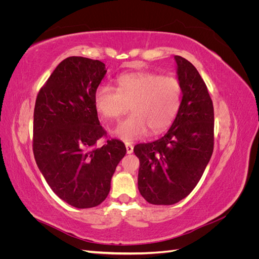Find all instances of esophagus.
<instances>
[{
	"mask_svg": "<svg viewBox=\"0 0 259 259\" xmlns=\"http://www.w3.org/2000/svg\"><path fill=\"white\" fill-rule=\"evenodd\" d=\"M125 147H126V152L128 153V154H131V153H133V151H134V146H133L132 144H125Z\"/></svg>",
	"mask_w": 259,
	"mask_h": 259,
	"instance_id": "obj_1",
	"label": "esophagus"
}]
</instances>
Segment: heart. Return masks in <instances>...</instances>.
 <instances>
[{
  "label": "heart",
  "mask_w": 259,
  "mask_h": 259,
  "mask_svg": "<svg viewBox=\"0 0 259 259\" xmlns=\"http://www.w3.org/2000/svg\"><path fill=\"white\" fill-rule=\"evenodd\" d=\"M182 84L173 76L153 72H131L116 79V89L99 85L94 93V105L105 120H117L131 106L133 113L117 124L113 135L131 143L166 130L173 123L182 103Z\"/></svg>",
  "instance_id": "obj_1"
}]
</instances>
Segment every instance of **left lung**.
<instances>
[{"label": "left lung", "mask_w": 259, "mask_h": 259, "mask_svg": "<svg viewBox=\"0 0 259 259\" xmlns=\"http://www.w3.org/2000/svg\"><path fill=\"white\" fill-rule=\"evenodd\" d=\"M183 98L166 134L138 144V190L154 205H171L185 199L198 185L214 149V107L198 70L175 56Z\"/></svg>", "instance_id": "1"}]
</instances>
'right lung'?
Wrapping results in <instances>:
<instances>
[{
    "label": "right lung",
    "mask_w": 259,
    "mask_h": 259,
    "mask_svg": "<svg viewBox=\"0 0 259 259\" xmlns=\"http://www.w3.org/2000/svg\"><path fill=\"white\" fill-rule=\"evenodd\" d=\"M107 72L104 62L72 56L62 60L37 94L33 114V154L51 189L76 208L99 205L126 153L108 139L94 105V93Z\"/></svg>",
    "instance_id": "obj_1"
}]
</instances>
